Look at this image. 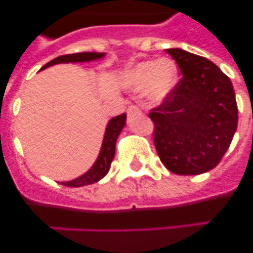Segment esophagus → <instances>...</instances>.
Here are the masks:
<instances>
[{
    "label": "esophagus",
    "mask_w": 253,
    "mask_h": 253,
    "mask_svg": "<svg viewBox=\"0 0 253 253\" xmlns=\"http://www.w3.org/2000/svg\"><path fill=\"white\" fill-rule=\"evenodd\" d=\"M126 114H128V118H134V116L140 115V114H142V111L139 110V107L131 105V106L128 107V110H126Z\"/></svg>",
    "instance_id": "1"
}]
</instances>
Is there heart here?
Segmentation results:
<instances>
[{
    "label": "heart",
    "instance_id": "1",
    "mask_svg": "<svg viewBox=\"0 0 253 253\" xmlns=\"http://www.w3.org/2000/svg\"><path fill=\"white\" fill-rule=\"evenodd\" d=\"M124 77L135 91H148L152 101L162 102L177 84V66L169 58L144 60L126 69Z\"/></svg>",
    "mask_w": 253,
    "mask_h": 253
}]
</instances>
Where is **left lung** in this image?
Listing matches in <instances>:
<instances>
[{
  "instance_id": "left-lung-1",
  "label": "left lung",
  "mask_w": 253,
  "mask_h": 253,
  "mask_svg": "<svg viewBox=\"0 0 253 253\" xmlns=\"http://www.w3.org/2000/svg\"><path fill=\"white\" fill-rule=\"evenodd\" d=\"M182 78L149 118L161 162L176 175L213 169L229 148L238 124L231 80L204 57L180 48L166 49Z\"/></svg>"
}]
</instances>
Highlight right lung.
I'll list each match as a JSON object with an SVG mask.
<instances>
[{
  "instance_id": "right-lung-1",
  "label": "right lung",
  "mask_w": 253,
  "mask_h": 253,
  "mask_svg": "<svg viewBox=\"0 0 253 253\" xmlns=\"http://www.w3.org/2000/svg\"><path fill=\"white\" fill-rule=\"evenodd\" d=\"M105 57V53H96V51H84V53H76V54H67V55H60V57L54 58L50 60L49 63L42 69H45L48 67L54 66V64L59 63H82V62H91V60H97L101 59ZM125 122H126V115L122 114L107 123L106 129H105V135L104 140H102L101 149L97 156V160L92 165L90 169L84 172V175L80 177L75 178L72 181H66V182H60L64 186H71V187H80V186H86V185L95 184L97 181L101 180L102 177L106 176L111 166V162L115 156V144L116 139L119 137L120 131L125 126Z\"/></svg>"
}]
</instances>
